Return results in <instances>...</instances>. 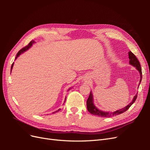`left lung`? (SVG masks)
Wrapping results in <instances>:
<instances>
[{"mask_svg": "<svg viewBox=\"0 0 150 150\" xmlns=\"http://www.w3.org/2000/svg\"><path fill=\"white\" fill-rule=\"evenodd\" d=\"M128 54H129V64L133 66L134 67H136V68H137L140 73V81H139V84H140L141 81H142V67H141L140 63H139V61L138 60L137 57L135 56V55L133 52L129 51L128 52ZM137 94L135 95V96H134V98L133 99L132 102L129 103L128 105H127L126 107H125L124 108L121 109V110H117L113 112H110L102 111L101 110H99V109H98L96 106H94V104L93 103V94H92L91 91L89 98H88L87 103H86L88 111L91 113V114H92L93 115L104 117H112L115 116H117L120 114H122V113H123L124 112L128 110V109L130 108V106L134 103L136 99H137V96H138Z\"/></svg>", "mask_w": 150, "mask_h": 150, "instance_id": "obj_1", "label": "left lung"}]
</instances>
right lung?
Wrapping results in <instances>:
<instances>
[{
    "label": "right lung",
    "mask_w": 150,
    "mask_h": 150,
    "mask_svg": "<svg viewBox=\"0 0 150 150\" xmlns=\"http://www.w3.org/2000/svg\"><path fill=\"white\" fill-rule=\"evenodd\" d=\"M34 42V40H31V41L29 43V44L28 45V46H26L25 47H23L22 49H21L20 50V51L17 52V55H16V59H17V57H19L22 53H23L24 51H26V50H28L29 48H30V47L32 46V45H33V44ZM13 66V63H12V66H11V70H12V69ZM66 99H65V101H66ZM60 110H61V109H59V110H58L57 111H55V112H57V111H60ZM54 112H53V113H54Z\"/></svg>",
    "instance_id": "obj_1"
}]
</instances>
